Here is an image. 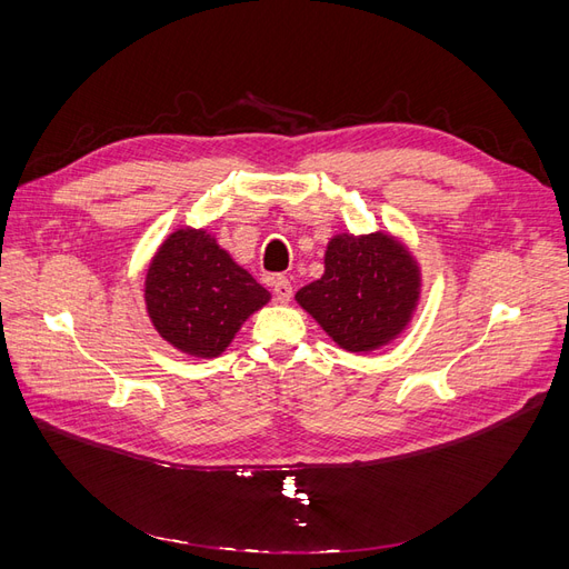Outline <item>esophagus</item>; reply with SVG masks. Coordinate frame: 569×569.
<instances>
[{
  "label": "esophagus",
  "instance_id": "obj_1",
  "mask_svg": "<svg viewBox=\"0 0 569 569\" xmlns=\"http://www.w3.org/2000/svg\"><path fill=\"white\" fill-rule=\"evenodd\" d=\"M272 295L280 303H289L291 295H295V289H291V282L287 278H278L272 282Z\"/></svg>",
  "mask_w": 569,
  "mask_h": 569
}]
</instances>
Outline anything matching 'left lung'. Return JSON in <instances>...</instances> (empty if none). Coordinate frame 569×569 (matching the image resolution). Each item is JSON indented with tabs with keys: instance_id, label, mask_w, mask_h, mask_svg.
<instances>
[{
	"instance_id": "8db88e82",
	"label": "left lung",
	"mask_w": 569,
	"mask_h": 569,
	"mask_svg": "<svg viewBox=\"0 0 569 569\" xmlns=\"http://www.w3.org/2000/svg\"><path fill=\"white\" fill-rule=\"evenodd\" d=\"M420 268L406 244L387 232L335 234L322 278L297 301L343 351L368 353L399 337L420 301Z\"/></svg>"
}]
</instances>
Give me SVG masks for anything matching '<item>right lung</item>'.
Segmentation results:
<instances>
[{
    "label": "right lung",
    "mask_w": 569,
    "mask_h": 569,
    "mask_svg": "<svg viewBox=\"0 0 569 569\" xmlns=\"http://www.w3.org/2000/svg\"><path fill=\"white\" fill-rule=\"evenodd\" d=\"M144 301L170 347L194 358H216L244 320L270 301V291L237 266L216 237L180 228L151 258Z\"/></svg>",
    "instance_id": "obj_1"
}]
</instances>
